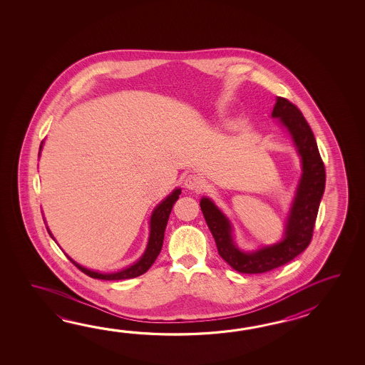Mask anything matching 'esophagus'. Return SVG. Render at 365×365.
<instances>
[{"mask_svg":"<svg viewBox=\"0 0 365 365\" xmlns=\"http://www.w3.org/2000/svg\"><path fill=\"white\" fill-rule=\"evenodd\" d=\"M184 185L189 190L200 192L205 185V182H203L201 176H198V175H187L185 180H184Z\"/></svg>","mask_w":365,"mask_h":365,"instance_id":"esophagus-1","label":"esophagus"}]
</instances>
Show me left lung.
I'll return each mask as SVG.
<instances>
[{"label": "left lung", "mask_w": 365, "mask_h": 365, "mask_svg": "<svg viewBox=\"0 0 365 365\" xmlns=\"http://www.w3.org/2000/svg\"><path fill=\"white\" fill-rule=\"evenodd\" d=\"M272 115L287 128L303 165V175L289 211L283 240L256 252H242L233 242L232 227L225 214L209 198H202L200 203L219 255L236 272L242 274L270 272L303 253L312 240L319 202L325 190V165L302 110L291 101L278 96Z\"/></svg>", "instance_id": "obj_1"}]
</instances>
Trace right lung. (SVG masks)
<instances>
[{
  "mask_svg": "<svg viewBox=\"0 0 365 365\" xmlns=\"http://www.w3.org/2000/svg\"><path fill=\"white\" fill-rule=\"evenodd\" d=\"M41 146H43V142L40 145V150H41ZM180 194H181V189H175L153 211V215H151V219H150V237H148V248L145 250L143 256L140 257V259L135 264H132V266L126 267V269L121 270V272L101 274V272H93V270L86 269L83 266L77 264L76 261H73L69 256H68V258H69L73 264L77 266L81 272H85L86 275L91 277L93 279H130V278H135V277H140L142 274H145L151 267V264L155 262L156 257L159 256V253L162 250L164 231H165V227H167V222H168V217H170V214H171V210L173 207V205H175V202L179 200ZM48 232L52 236V233H51L49 230H48Z\"/></svg>",
  "mask_w": 365,
  "mask_h": 365,
  "instance_id": "1",
  "label": "right lung"
}]
</instances>
